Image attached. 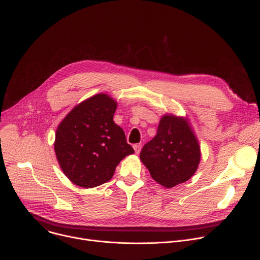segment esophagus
Listing matches in <instances>:
<instances>
[{
  "instance_id": "34e87169",
  "label": "esophagus",
  "mask_w": 260,
  "mask_h": 260,
  "mask_svg": "<svg viewBox=\"0 0 260 260\" xmlns=\"http://www.w3.org/2000/svg\"><path fill=\"white\" fill-rule=\"evenodd\" d=\"M133 147H134V149H135V153H136V154H139L140 151H141L142 145H141L140 143H137V144H134Z\"/></svg>"
}]
</instances>
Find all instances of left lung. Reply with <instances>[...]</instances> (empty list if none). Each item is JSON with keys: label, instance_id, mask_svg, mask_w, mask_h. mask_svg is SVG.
<instances>
[{"label": "left lung", "instance_id": "obj_1", "mask_svg": "<svg viewBox=\"0 0 260 260\" xmlns=\"http://www.w3.org/2000/svg\"><path fill=\"white\" fill-rule=\"evenodd\" d=\"M200 146L187 119L165 115L157 135L147 142L140 159L152 178L166 187L187 181L198 169Z\"/></svg>", "mask_w": 260, "mask_h": 260}]
</instances>
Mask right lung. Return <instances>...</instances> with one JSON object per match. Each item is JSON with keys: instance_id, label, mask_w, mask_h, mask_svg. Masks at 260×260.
I'll use <instances>...</instances> for the list:
<instances>
[{"instance_id": "right-lung-1", "label": "right lung", "mask_w": 260, "mask_h": 260, "mask_svg": "<svg viewBox=\"0 0 260 260\" xmlns=\"http://www.w3.org/2000/svg\"><path fill=\"white\" fill-rule=\"evenodd\" d=\"M116 109L113 98L98 93L75 106L59 124L54 152L76 185L90 188L109 181L119 162L134 153L113 120Z\"/></svg>"}]
</instances>
